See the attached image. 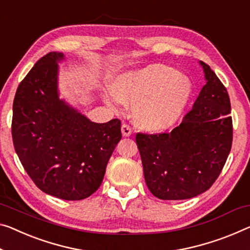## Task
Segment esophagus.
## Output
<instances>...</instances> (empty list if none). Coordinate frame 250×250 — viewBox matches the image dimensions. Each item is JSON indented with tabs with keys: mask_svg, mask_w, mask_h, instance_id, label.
Returning a JSON list of instances; mask_svg holds the SVG:
<instances>
[{
	"mask_svg": "<svg viewBox=\"0 0 250 250\" xmlns=\"http://www.w3.org/2000/svg\"><path fill=\"white\" fill-rule=\"evenodd\" d=\"M122 134H123V136H126V137L130 136V134H132V128H130L127 124H123L122 125Z\"/></svg>",
	"mask_w": 250,
	"mask_h": 250,
	"instance_id": "1",
	"label": "esophagus"
}]
</instances>
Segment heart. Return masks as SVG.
<instances>
[{
	"label": "heart",
	"instance_id": "obj_1",
	"mask_svg": "<svg viewBox=\"0 0 250 250\" xmlns=\"http://www.w3.org/2000/svg\"><path fill=\"white\" fill-rule=\"evenodd\" d=\"M115 97L106 96L107 105L118 108L117 100L132 104L130 116L138 128L147 133H163L178 124L191 101V80L174 68L164 64L126 71L110 86Z\"/></svg>",
	"mask_w": 250,
	"mask_h": 250
}]
</instances>
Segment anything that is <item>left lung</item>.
<instances>
[{"label":"left lung","mask_w":250,"mask_h":250,"mask_svg":"<svg viewBox=\"0 0 250 250\" xmlns=\"http://www.w3.org/2000/svg\"><path fill=\"white\" fill-rule=\"evenodd\" d=\"M206 85L193 107L171 133H138L136 144L148 190L162 200H184L212 186L232 143L230 99L226 87L200 61Z\"/></svg>","instance_id":"left-lung-1"}]
</instances>
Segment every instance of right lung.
Segmentation results:
<instances>
[{
	"instance_id": "1",
	"label": "right lung",
	"mask_w": 250,
	"mask_h": 250,
	"mask_svg": "<svg viewBox=\"0 0 250 250\" xmlns=\"http://www.w3.org/2000/svg\"><path fill=\"white\" fill-rule=\"evenodd\" d=\"M62 52L37 61L13 102L15 152L36 186L63 200H83L101 187L122 138L121 121L94 123L59 97Z\"/></svg>"
}]
</instances>
